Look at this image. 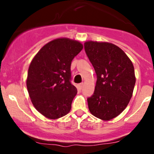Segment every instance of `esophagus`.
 <instances>
[{
  "instance_id": "1",
  "label": "esophagus",
  "mask_w": 154,
  "mask_h": 154,
  "mask_svg": "<svg viewBox=\"0 0 154 154\" xmlns=\"http://www.w3.org/2000/svg\"><path fill=\"white\" fill-rule=\"evenodd\" d=\"M83 85H84V83H80V84L78 85V88L79 90H81L83 87Z\"/></svg>"
}]
</instances>
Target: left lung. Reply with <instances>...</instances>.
<instances>
[{
  "label": "left lung",
  "mask_w": 154,
  "mask_h": 154,
  "mask_svg": "<svg viewBox=\"0 0 154 154\" xmlns=\"http://www.w3.org/2000/svg\"><path fill=\"white\" fill-rule=\"evenodd\" d=\"M85 51L97 75L95 91L88 98L90 112L109 121L128 106L135 84L131 60L120 48L107 42L86 41Z\"/></svg>",
  "instance_id": "1"
}]
</instances>
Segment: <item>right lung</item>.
I'll return each instance as SVG.
<instances>
[{
	"mask_svg": "<svg viewBox=\"0 0 154 154\" xmlns=\"http://www.w3.org/2000/svg\"><path fill=\"white\" fill-rule=\"evenodd\" d=\"M77 40L55 39L45 44L32 60L26 88L35 109L50 119H57L71 110L77 90L70 82L72 61L82 50Z\"/></svg>",
	"mask_w": 154,
	"mask_h": 154,
	"instance_id": "right-lung-1",
	"label": "right lung"
}]
</instances>
